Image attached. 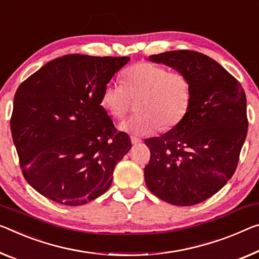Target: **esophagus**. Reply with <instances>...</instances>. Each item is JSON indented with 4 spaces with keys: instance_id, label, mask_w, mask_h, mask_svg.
Segmentation results:
<instances>
[{
    "instance_id": "34e87169",
    "label": "esophagus",
    "mask_w": 259,
    "mask_h": 259,
    "mask_svg": "<svg viewBox=\"0 0 259 259\" xmlns=\"http://www.w3.org/2000/svg\"><path fill=\"white\" fill-rule=\"evenodd\" d=\"M131 142H132L133 145H138V143L141 142V139H139L137 137H131Z\"/></svg>"
}]
</instances>
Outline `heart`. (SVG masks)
Wrapping results in <instances>:
<instances>
[{
  "mask_svg": "<svg viewBox=\"0 0 259 259\" xmlns=\"http://www.w3.org/2000/svg\"><path fill=\"white\" fill-rule=\"evenodd\" d=\"M124 84L110 81L102 91V104L113 118L121 119L139 99L134 114L120 125L125 132L147 135L158 127L170 130L185 118L191 104V84L180 71L150 62L135 63L125 70Z\"/></svg>",
  "mask_w": 259,
  "mask_h": 259,
  "instance_id": "1",
  "label": "heart"
}]
</instances>
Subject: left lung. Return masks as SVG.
I'll return each instance as SVG.
<instances>
[{"label": "left lung", "instance_id": "8db88e82", "mask_svg": "<svg viewBox=\"0 0 259 259\" xmlns=\"http://www.w3.org/2000/svg\"><path fill=\"white\" fill-rule=\"evenodd\" d=\"M149 60L185 74L192 96L180 124L145 140L150 149L147 188L171 205H196L220 191L235 172L248 132L244 90L224 67L199 52L170 51Z\"/></svg>", "mask_w": 259, "mask_h": 259}]
</instances>
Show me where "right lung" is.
I'll list each match as a JSON object with an SVG mask.
<instances>
[{
	"label": "right lung",
	"instance_id": "right-lung-1",
	"mask_svg": "<svg viewBox=\"0 0 259 259\" xmlns=\"http://www.w3.org/2000/svg\"><path fill=\"white\" fill-rule=\"evenodd\" d=\"M128 61L68 54L18 87L11 134L24 178L44 197L79 206L109 190L132 143L101 105L102 91Z\"/></svg>",
	"mask_w": 259,
	"mask_h": 259
}]
</instances>
